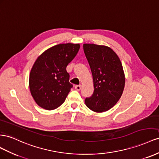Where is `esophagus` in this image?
<instances>
[{"label": "esophagus", "mask_w": 159, "mask_h": 159, "mask_svg": "<svg viewBox=\"0 0 159 159\" xmlns=\"http://www.w3.org/2000/svg\"><path fill=\"white\" fill-rule=\"evenodd\" d=\"M81 87H82V86H81V84H79V85H76L75 88L76 90H80L81 89Z\"/></svg>", "instance_id": "1"}]
</instances>
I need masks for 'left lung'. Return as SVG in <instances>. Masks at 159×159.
Segmentation results:
<instances>
[{
  "label": "left lung",
  "mask_w": 159,
  "mask_h": 159,
  "mask_svg": "<svg viewBox=\"0 0 159 159\" xmlns=\"http://www.w3.org/2000/svg\"><path fill=\"white\" fill-rule=\"evenodd\" d=\"M83 49L93 75L94 93L85 105L96 112L114 107L123 93L125 76L119 57L107 46L84 44Z\"/></svg>",
  "instance_id": "left-lung-1"
}]
</instances>
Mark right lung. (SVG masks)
Segmentation results:
<instances>
[{"label": "right lung", "instance_id": "1", "mask_svg": "<svg viewBox=\"0 0 159 159\" xmlns=\"http://www.w3.org/2000/svg\"><path fill=\"white\" fill-rule=\"evenodd\" d=\"M80 47V44H57L45 51L35 61L29 75V89L40 107L52 111L65 102L72 87L66 69Z\"/></svg>", "mask_w": 159, "mask_h": 159}]
</instances>
